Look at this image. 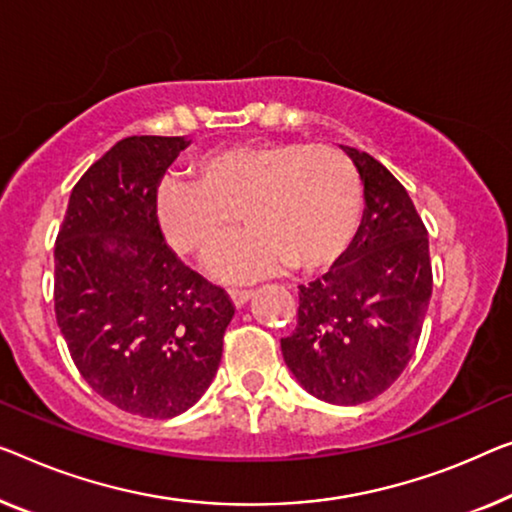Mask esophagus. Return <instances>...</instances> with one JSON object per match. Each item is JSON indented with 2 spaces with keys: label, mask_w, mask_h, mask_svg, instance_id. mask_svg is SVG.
I'll return each instance as SVG.
<instances>
[{
  "label": "esophagus",
  "mask_w": 512,
  "mask_h": 512,
  "mask_svg": "<svg viewBox=\"0 0 512 512\" xmlns=\"http://www.w3.org/2000/svg\"><path fill=\"white\" fill-rule=\"evenodd\" d=\"M250 296H253V289H230V299L236 308H241L243 303H248Z\"/></svg>",
  "instance_id": "1"
}]
</instances>
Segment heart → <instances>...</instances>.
Instances as JSON below:
<instances>
[{
    "instance_id": "obj_1",
    "label": "heart",
    "mask_w": 512,
    "mask_h": 512,
    "mask_svg": "<svg viewBox=\"0 0 512 512\" xmlns=\"http://www.w3.org/2000/svg\"><path fill=\"white\" fill-rule=\"evenodd\" d=\"M248 230L209 259V273L253 282L287 266H331L361 225L363 188L356 165L329 144L243 142L207 151L193 179L165 177L156 216L181 255H207L234 225Z\"/></svg>"
}]
</instances>
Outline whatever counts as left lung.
<instances>
[{
    "label": "left lung",
    "mask_w": 512,
    "mask_h": 512,
    "mask_svg": "<svg viewBox=\"0 0 512 512\" xmlns=\"http://www.w3.org/2000/svg\"><path fill=\"white\" fill-rule=\"evenodd\" d=\"M342 149L363 181L361 227L329 273L299 285V322L280 349L305 391L352 407L384 393L414 356L432 264L427 230L402 183L365 151Z\"/></svg>",
    "instance_id": "8db88e82"
}]
</instances>
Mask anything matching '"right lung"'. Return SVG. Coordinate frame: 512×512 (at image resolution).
I'll return each mask as SVG.
<instances>
[{
    "label": "right lung",
    "mask_w": 512,
    "mask_h": 512,
    "mask_svg": "<svg viewBox=\"0 0 512 512\" xmlns=\"http://www.w3.org/2000/svg\"><path fill=\"white\" fill-rule=\"evenodd\" d=\"M186 137L133 135L75 183L55 246V312L94 391L144 418L193 407L216 377L234 317L225 289L172 253L156 190Z\"/></svg>",
    "instance_id": "add662e5"
}]
</instances>
